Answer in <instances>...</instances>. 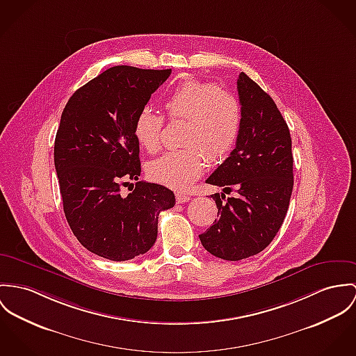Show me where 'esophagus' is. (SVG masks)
Returning a JSON list of instances; mask_svg holds the SVG:
<instances>
[{
    "instance_id": "obj_1",
    "label": "esophagus",
    "mask_w": 356,
    "mask_h": 356,
    "mask_svg": "<svg viewBox=\"0 0 356 356\" xmlns=\"http://www.w3.org/2000/svg\"><path fill=\"white\" fill-rule=\"evenodd\" d=\"M175 198H177L178 204H184V202H188L191 200V195L185 193H177L175 194Z\"/></svg>"
}]
</instances>
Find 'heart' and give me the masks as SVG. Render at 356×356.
Wrapping results in <instances>:
<instances>
[{
	"mask_svg": "<svg viewBox=\"0 0 356 356\" xmlns=\"http://www.w3.org/2000/svg\"><path fill=\"white\" fill-rule=\"evenodd\" d=\"M163 106L170 120H185V147L149 163L148 175L171 189L188 191L205 168V155L219 161L235 145L242 125L241 104L226 88L189 79L167 94ZM163 124V117L149 107L137 114L134 136L145 151L161 148Z\"/></svg>",
	"mask_w": 356,
	"mask_h": 356,
	"instance_id": "b5f03b06",
	"label": "heart"
}]
</instances>
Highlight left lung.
<instances>
[{"mask_svg":"<svg viewBox=\"0 0 356 356\" xmlns=\"http://www.w3.org/2000/svg\"><path fill=\"white\" fill-rule=\"evenodd\" d=\"M236 88L241 131L229 156L207 179L236 194H212L219 219L198 235L207 252L227 261L259 254L273 241L293 186L291 136L276 103L243 72Z\"/></svg>","mask_w":356,"mask_h":356,"instance_id":"1","label":"left lung"}]
</instances>
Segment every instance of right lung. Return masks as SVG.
I'll return each mask as SVG.
<instances>
[{
    "mask_svg": "<svg viewBox=\"0 0 356 356\" xmlns=\"http://www.w3.org/2000/svg\"><path fill=\"white\" fill-rule=\"evenodd\" d=\"M171 69L113 66L79 88L65 106L54 164L65 218L91 253L127 261L147 253L158 236L159 213L175 205L165 186L138 181L137 114ZM130 179L129 195L120 192Z\"/></svg>",
    "mask_w": 356,
    "mask_h": 356,
    "instance_id": "add662e5",
    "label": "right lung"
}]
</instances>
